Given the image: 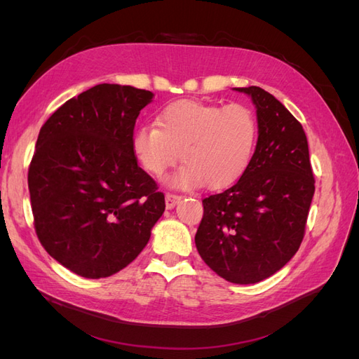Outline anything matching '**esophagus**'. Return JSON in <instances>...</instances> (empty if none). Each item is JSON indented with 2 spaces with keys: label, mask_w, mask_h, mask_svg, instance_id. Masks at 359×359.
I'll return each instance as SVG.
<instances>
[{
  "label": "esophagus",
  "mask_w": 359,
  "mask_h": 359,
  "mask_svg": "<svg viewBox=\"0 0 359 359\" xmlns=\"http://www.w3.org/2000/svg\"><path fill=\"white\" fill-rule=\"evenodd\" d=\"M180 201H181V196H178V194H172V193H168L166 196H165L166 208H168V210L175 208V206L180 203Z\"/></svg>",
  "instance_id": "obj_1"
}]
</instances>
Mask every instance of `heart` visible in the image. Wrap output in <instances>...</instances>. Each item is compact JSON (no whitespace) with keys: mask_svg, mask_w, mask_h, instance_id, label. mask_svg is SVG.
Segmentation results:
<instances>
[{"mask_svg":"<svg viewBox=\"0 0 359 359\" xmlns=\"http://www.w3.org/2000/svg\"><path fill=\"white\" fill-rule=\"evenodd\" d=\"M257 121L244 104L219 106L196 100L170 103L158 126H140L133 135V153L154 177H161L180 156L186 161L169 178L175 189H196L205 182L222 189L240 178L252 161Z\"/></svg>","mask_w":359,"mask_h":359,"instance_id":"obj_1","label":"heart"}]
</instances>
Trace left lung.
Listing matches in <instances>:
<instances>
[{"label":"left lung","instance_id":"8db88e82","mask_svg":"<svg viewBox=\"0 0 359 359\" xmlns=\"http://www.w3.org/2000/svg\"><path fill=\"white\" fill-rule=\"evenodd\" d=\"M252 97L257 144L241 178L205 198L194 243L215 274L236 285L262 281L298 252L314 194L307 136L273 94L233 88Z\"/></svg>","mask_w":359,"mask_h":359}]
</instances>
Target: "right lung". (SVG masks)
I'll use <instances>...</instances> for the list:
<instances>
[{
    "instance_id": "right-lung-1",
    "label": "right lung",
    "mask_w": 359,
    "mask_h": 359,
    "mask_svg": "<svg viewBox=\"0 0 359 359\" xmlns=\"http://www.w3.org/2000/svg\"><path fill=\"white\" fill-rule=\"evenodd\" d=\"M154 94L100 83L67 100L40 128L28 170L36 233L85 278L109 277L148 244L165 194L137 166L133 130Z\"/></svg>"
}]
</instances>
